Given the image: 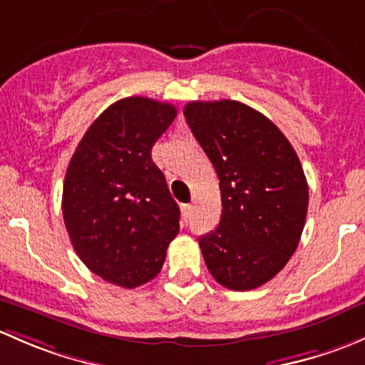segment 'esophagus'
<instances>
[{
    "instance_id": "1",
    "label": "esophagus",
    "mask_w": 365,
    "mask_h": 365,
    "mask_svg": "<svg viewBox=\"0 0 365 365\" xmlns=\"http://www.w3.org/2000/svg\"><path fill=\"white\" fill-rule=\"evenodd\" d=\"M181 210H182L184 221H186V223H187V220H190V216H191V205L190 204H182L181 205Z\"/></svg>"
}]
</instances>
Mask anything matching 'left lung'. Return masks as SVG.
<instances>
[{
	"mask_svg": "<svg viewBox=\"0 0 365 365\" xmlns=\"http://www.w3.org/2000/svg\"><path fill=\"white\" fill-rule=\"evenodd\" d=\"M184 118L220 179V225L198 240L205 265L225 288L262 287L288 264L306 223L299 156L279 128L240 101H190Z\"/></svg>",
	"mask_w": 365,
	"mask_h": 365,
	"instance_id": "obj_1",
	"label": "left lung"
}]
</instances>
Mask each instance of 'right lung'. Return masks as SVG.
<instances>
[{"label":"right lung","mask_w":365,"mask_h":365,"mask_svg":"<svg viewBox=\"0 0 365 365\" xmlns=\"http://www.w3.org/2000/svg\"><path fill=\"white\" fill-rule=\"evenodd\" d=\"M174 105L130 96L105 108L71 156L63 217L78 258L121 288L148 283L179 232V205L151 158Z\"/></svg>","instance_id":"1"}]
</instances>
